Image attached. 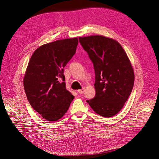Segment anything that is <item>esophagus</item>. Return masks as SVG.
Listing matches in <instances>:
<instances>
[{
	"label": "esophagus",
	"instance_id": "1",
	"mask_svg": "<svg viewBox=\"0 0 159 159\" xmlns=\"http://www.w3.org/2000/svg\"><path fill=\"white\" fill-rule=\"evenodd\" d=\"M77 92L79 93H83L84 92V88H82L81 89H78L77 90Z\"/></svg>",
	"mask_w": 159,
	"mask_h": 159
}]
</instances>
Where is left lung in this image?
Returning a JSON list of instances; mask_svg holds the SVG:
<instances>
[{"label": "left lung", "mask_w": 159, "mask_h": 159, "mask_svg": "<svg viewBox=\"0 0 159 159\" xmlns=\"http://www.w3.org/2000/svg\"><path fill=\"white\" fill-rule=\"evenodd\" d=\"M79 39L95 72V97L86 102L97 114L111 117L122 110L131 93L135 80L131 63L115 39L99 35Z\"/></svg>", "instance_id": "obj_1"}]
</instances>
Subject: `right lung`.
<instances>
[{
    "mask_svg": "<svg viewBox=\"0 0 159 159\" xmlns=\"http://www.w3.org/2000/svg\"><path fill=\"white\" fill-rule=\"evenodd\" d=\"M78 38L42 45L33 53L24 76L31 107L44 119L57 121L68 110L74 96L66 89L64 68L76 52Z\"/></svg>",
    "mask_w": 159,
    "mask_h": 159,
    "instance_id": "1",
    "label": "right lung"
}]
</instances>
